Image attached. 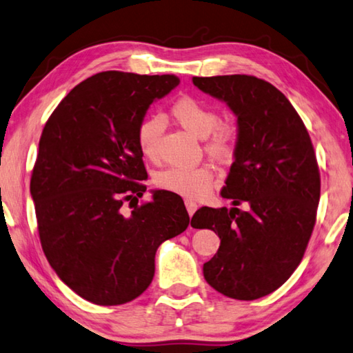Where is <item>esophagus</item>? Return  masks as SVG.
Wrapping results in <instances>:
<instances>
[{
	"label": "esophagus",
	"instance_id": "esophagus-1",
	"mask_svg": "<svg viewBox=\"0 0 353 353\" xmlns=\"http://www.w3.org/2000/svg\"><path fill=\"white\" fill-rule=\"evenodd\" d=\"M185 207H187L188 214L193 216L194 211L197 210V203L194 201H191V199H185Z\"/></svg>",
	"mask_w": 353,
	"mask_h": 353
}]
</instances>
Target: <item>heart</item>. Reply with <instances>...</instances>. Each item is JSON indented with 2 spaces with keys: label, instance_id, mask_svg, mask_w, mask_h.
Returning a JSON list of instances; mask_svg holds the SVG:
<instances>
[{
  "label": "heart",
  "instance_id": "b5f03b06",
  "mask_svg": "<svg viewBox=\"0 0 353 353\" xmlns=\"http://www.w3.org/2000/svg\"><path fill=\"white\" fill-rule=\"evenodd\" d=\"M171 115L183 130L194 134L196 137L205 139L203 148L213 159L219 162H228L234 157L239 139L238 128L221 121L214 108L191 95H182L171 105ZM162 132L163 120L157 115H150L140 121L136 142L140 154L146 160L151 162L157 160L159 140ZM213 171L207 165L193 166V168L171 166L159 172L156 185L160 190L199 199L208 193L213 185Z\"/></svg>",
  "mask_w": 353,
  "mask_h": 353
}]
</instances>
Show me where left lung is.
<instances>
[{"instance_id": "8db88e82", "label": "left lung", "mask_w": 353, "mask_h": 353, "mask_svg": "<svg viewBox=\"0 0 353 353\" xmlns=\"http://www.w3.org/2000/svg\"><path fill=\"white\" fill-rule=\"evenodd\" d=\"M238 117V150L221 194L228 210L202 207L191 227L217 233L221 247L203 264L205 281L228 298L252 301L296 270L316 222L321 179L312 140L285 95L253 75L193 77ZM245 203V212L236 209Z\"/></svg>"}]
</instances>
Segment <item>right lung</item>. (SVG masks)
Here are the masks:
<instances>
[{
	"mask_svg": "<svg viewBox=\"0 0 353 353\" xmlns=\"http://www.w3.org/2000/svg\"><path fill=\"white\" fill-rule=\"evenodd\" d=\"M177 85L174 75L99 72L77 85L43 128L30 177L38 234L50 267L89 303L140 296L154 278L160 243L188 227L174 193L157 190L137 205L148 179L137 126ZM125 201L134 207L128 216Z\"/></svg>",
	"mask_w": 353,
	"mask_h": 353,
	"instance_id": "right-lung-1",
	"label": "right lung"
}]
</instances>
